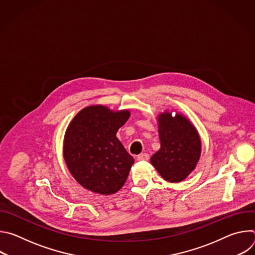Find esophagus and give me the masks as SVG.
Wrapping results in <instances>:
<instances>
[{"label": "esophagus", "mask_w": 255, "mask_h": 255, "mask_svg": "<svg viewBox=\"0 0 255 255\" xmlns=\"http://www.w3.org/2000/svg\"><path fill=\"white\" fill-rule=\"evenodd\" d=\"M149 159V155L147 153H140L137 155V160L139 161H146Z\"/></svg>", "instance_id": "obj_1"}]
</instances>
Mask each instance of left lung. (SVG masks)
Wrapping results in <instances>:
<instances>
[{"mask_svg": "<svg viewBox=\"0 0 255 255\" xmlns=\"http://www.w3.org/2000/svg\"><path fill=\"white\" fill-rule=\"evenodd\" d=\"M160 148L151 164L170 183L184 180L196 167L201 155V139L194 125L183 115L164 112L158 116Z\"/></svg>", "mask_w": 255, "mask_h": 255, "instance_id": "obj_1", "label": "left lung"}]
</instances>
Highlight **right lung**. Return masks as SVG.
I'll return each instance as SVG.
<instances>
[{"label": "right lung", "mask_w": 255, "mask_h": 255, "mask_svg": "<svg viewBox=\"0 0 255 255\" xmlns=\"http://www.w3.org/2000/svg\"><path fill=\"white\" fill-rule=\"evenodd\" d=\"M129 116L127 110L113 112L102 105L90 106L68 125L63 157L71 175L85 189L107 196L125 184L134 158L116 133Z\"/></svg>", "instance_id": "right-lung-1"}]
</instances>
